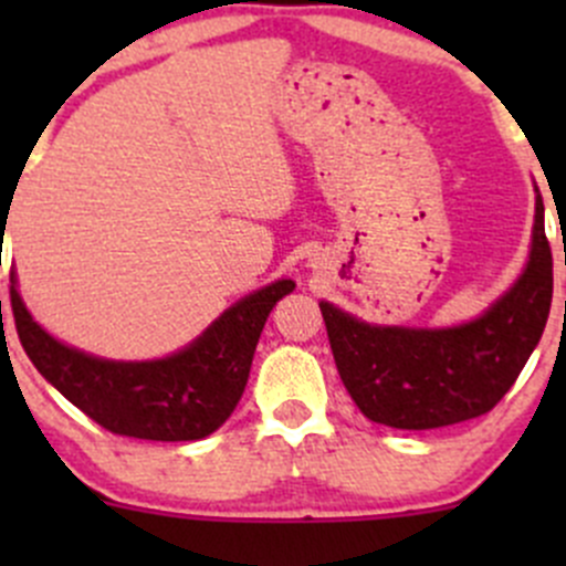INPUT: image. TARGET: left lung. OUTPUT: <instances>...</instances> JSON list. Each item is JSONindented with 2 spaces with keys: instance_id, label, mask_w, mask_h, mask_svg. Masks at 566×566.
Masks as SVG:
<instances>
[{
  "instance_id": "left-lung-1",
  "label": "left lung",
  "mask_w": 566,
  "mask_h": 566,
  "mask_svg": "<svg viewBox=\"0 0 566 566\" xmlns=\"http://www.w3.org/2000/svg\"><path fill=\"white\" fill-rule=\"evenodd\" d=\"M553 301V254L536 193L523 276L473 323L443 331L380 328L319 304L336 369L367 419L436 430L490 413L534 353Z\"/></svg>"
}]
</instances>
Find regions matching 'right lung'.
<instances>
[{
  "instance_id": "1",
  "label": "right lung",
  "mask_w": 566,
  "mask_h": 566,
  "mask_svg": "<svg viewBox=\"0 0 566 566\" xmlns=\"http://www.w3.org/2000/svg\"><path fill=\"white\" fill-rule=\"evenodd\" d=\"M293 287L290 279L268 284L227 310L186 350L139 364L104 361L45 334L21 304L13 273L10 306L38 373L104 430L142 441H199L235 410L262 325Z\"/></svg>"
}]
</instances>
